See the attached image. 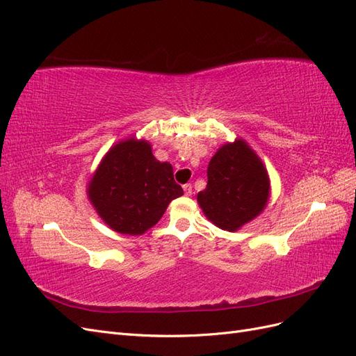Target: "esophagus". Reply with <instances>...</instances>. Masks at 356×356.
<instances>
[{"label":"esophagus","instance_id":"esophagus-1","mask_svg":"<svg viewBox=\"0 0 356 356\" xmlns=\"http://www.w3.org/2000/svg\"><path fill=\"white\" fill-rule=\"evenodd\" d=\"M182 188H184L186 196H191V195H193V187H191V184H186Z\"/></svg>","mask_w":356,"mask_h":356}]
</instances>
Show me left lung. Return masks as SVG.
Masks as SVG:
<instances>
[{
  "mask_svg": "<svg viewBox=\"0 0 356 356\" xmlns=\"http://www.w3.org/2000/svg\"><path fill=\"white\" fill-rule=\"evenodd\" d=\"M270 178L261 159L242 138L225 143L208 166V184L197 203L221 230L238 232L267 207Z\"/></svg>",
  "mask_w": 356,
  "mask_h": 356,
  "instance_id": "8db88e82",
  "label": "left lung"
}]
</instances>
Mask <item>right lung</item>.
Masks as SVG:
<instances>
[{
    "mask_svg": "<svg viewBox=\"0 0 356 356\" xmlns=\"http://www.w3.org/2000/svg\"><path fill=\"white\" fill-rule=\"evenodd\" d=\"M184 195L168 161H159L152 144L135 136L114 144L88 182L96 213L120 234L139 236L163 217L168 204Z\"/></svg>",
    "mask_w": 356,
    "mask_h": 356,
    "instance_id": "1",
    "label": "right lung"
}]
</instances>
